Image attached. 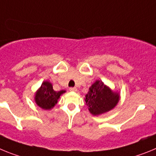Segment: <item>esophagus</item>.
Here are the masks:
<instances>
[{"label": "esophagus", "instance_id": "1", "mask_svg": "<svg viewBox=\"0 0 156 156\" xmlns=\"http://www.w3.org/2000/svg\"><path fill=\"white\" fill-rule=\"evenodd\" d=\"M69 89H70V91H71V92H76L77 91V88H75V87H70Z\"/></svg>", "mask_w": 156, "mask_h": 156}]
</instances>
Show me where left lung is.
Listing matches in <instances>:
<instances>
[{
  "mask_svg": "<svg viewBox=\"0 0 156 156\" xmlns=\"http://www.w3.org/2000/svg\"><path fill=\"white\" fill-rule=\"evenodd\" d=\"M85 101L89 112L94 115H98L115 108L119 101V95L97 80L89 88Z\"/></svg>",
  "mask_w": 156,
  "mask_h": 156,
  "instance_id": "left-lung-1",
  "label": "left lung"
}]
</instances>
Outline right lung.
I'll return each mask as SVG.
<instances>
[{
    "mask_svg": "<svg viewBox=\"0 0 156 156\" xmlns=\"http://www.w3.org/2000/svg\"><path fill=\"white\" fill-rule=\"evenodd\" d=\"M65 93V90L55 91L52 84L48 82H44L35 95V102L40 108L48 110L57 104L60 95Z\"/></svg>",
    "mask_w": 156,
    "mask_h": 156,
    "instance_id": "right-lung-1",
    "label": "right lung"
}]
</instances>
